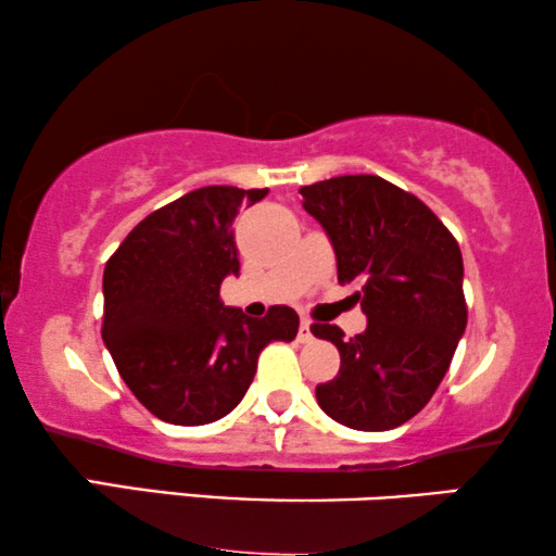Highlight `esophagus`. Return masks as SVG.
Masks as SVG:
<instances>
[{
	"instance_id": "1",
	"label": "esophagus",
	"mask_w": 556,
	"mask_h": 556,
	"mask_svg": "<svg viewBox=\"0 0 556 556\" xmlns=\"http://www.w3.org/2000/svg\"><path fill=\"white\" fill-rule=\"evenodd\" d=\"M314 339V331H311V321L308 318H301V326H299V341L301 344H306V341Z\"/></svg>"
}]
</instances>
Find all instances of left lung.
Masks as SVG:
<instances>
[{
	"mask_svg": "<svg viewBox=\"0 0 556 556\" xmlns=\"http://www.w3.org/2000/svg\"><path fill=\"white\" fill-rule=\"evenodd\" d=\"M337 253L339 283H354L367 329L352 339L331 324L314 337L341 354L339 375L316 387L331 420L392 430L428 405L466 331L463 255L451 230L415 194L375 174L301 187Z\"/></svg>",
	"mask_w": 556,
	"mask_h": 556,
	"instance_id": "8db88e82",
	"label": "left lung"
}]
</instances>
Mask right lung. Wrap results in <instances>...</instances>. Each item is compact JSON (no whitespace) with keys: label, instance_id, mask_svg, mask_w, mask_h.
Masks as SVG:
<instances>
[{"label":"right lung","instance_id":"right-lung-1","mask_svg":"<svg viewBox=\"0 0 556 556\" xmlns=\"http://www.w3.org/2000/svg\"><path fill=\"white\" fill-rule=\"evenodd\" d=\"M268 189L202 187L143 217L103 270V344L136 400L172 425H207L245 397L257 356L293 341L299 314L248 318L219 286L238 276L232 223Z\"/></svg>","mask_w":556,"mask_h":556}]
</instances>
